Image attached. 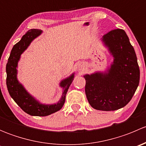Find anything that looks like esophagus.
Segmentation results:
<instances>
[{
    "label": "esophagus",
    "mask_w": 146,
    "mask_h": 146,
    "mask_svg": "<svg viewBox=\"0 0 146 146\" xmlns=\"http://www.w3.org/2000/svg\"><path fill=\"white\" fill-rule=\"evenodd\" d=\"M78 70H82V66H79V67H78Z\"/></svg>",
    "instance_id": "1"
}]
</instances>
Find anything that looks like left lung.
Listing matches in <instances>:
<instances>
[{"mask_svg": "<svg viewBox=\"0 0 146 146\" xmlns=\"http://www.w3.org/2000/svg\"><path fill=\"white\" fill-rule=\"evenodd\" d=\"M101 41L114 60L104 72L83 76L85 94L92 108L114 111L125 107L133 98L139 84V66L134 48L123 29L110 31Z\"/></svg>", "mask_w": 146, "mask_h": 146, "instance_id": "1", "label": "left lung"}]
</instances>
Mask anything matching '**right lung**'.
<instances>
[{
	"mask_svg": "<svg viewBox=\"0 0 146 146\" xmlns=\"http://www.w3.org/2000/svg\"><path fill=\"white\" fill-rule=\"evenodd\" d=\"M39 29H31L23 35L19 42L14 45L10 52L6 64V85L12 98L17 105L31 116L45 117L59 111L64 106L66 95L70 84L74 78L75 73L61 80L59 86L63 88L61 99L56 103L51 104H42L27 92L25 87L17 80V66L21 54L28 48L31 42L42 34Z\"/></svg>",
	"mask_w": 146,
	"mask_h": 146,
	"instance_id": "right-lung-1",
	"label": "right lung"
}]
</instances>
